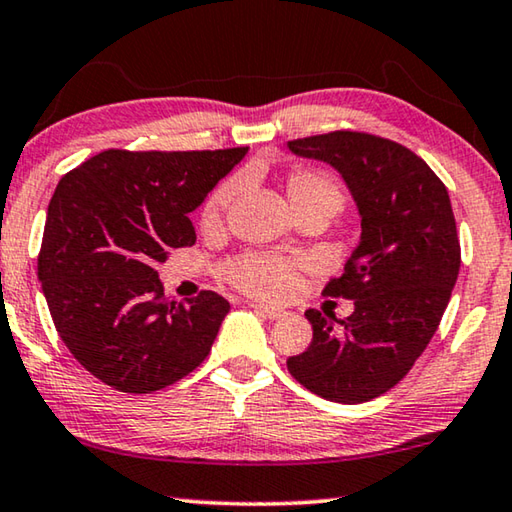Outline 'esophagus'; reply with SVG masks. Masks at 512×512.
I'll use <instances>...</instances> for the list:
<instances>
[{
    "mask_svg": "<svg viewBox=\"0 0 512 512\" xmlns=\"http://www.w3.org/2000/svg\"><path fill=\"white\" fill-rule=\"evenodd\" d=\"M250 307H253L257 314H262L268 320H280V318H287L289 311L282 309V307H271V305H259V302H250Z\"/></svg>",
    "mask_w": 512,
    "mask_h": 512,
    "instance_id": "34e87169",
    "label": "esophagus"
}]
</instances>
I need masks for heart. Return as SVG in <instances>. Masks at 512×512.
<instances>
[{"mask_svg":"<svg viewBox=\"0 0 512 512\" xmlns=\"http://www.w3.org/2000/svg\"><path fill=\"white\" fill-rule=\"evenodd\" d=\"M241 189L239 178H228L216 185L201 207V225L205 230L219 228L223 214ZM287 194L298 216L318 212L327 219L339 214L345 205V194L336 178L318 169H296L287 178ZM305 264L298 259L277 255L248 253L228 266V280L246 293L262 298H287L300 284V271Z\"/></svg>","mask_w":512,"mask_h":512,"instance_id":"heart-1","label":"heart"}]
</instances>
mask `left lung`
I'll list each match as a JSON object with an SVG mask.
<instances>
[{
	"mask_svg": "<svg viewBox=\"0 0 512 512\" xmlns=\"http://www.w3.org/2000/svg\"><path fill=\"white\" fill-rule=\"evenodd\" d=\"M289 149L341 173L361 214V241L325 296L354 300L345 320L307 309L309 348L287 359L293 379L329 402L391 391L436 334L461 268L447 187L429 164L384 137L334 131Z\"/></svg>",
	"mask_w": 512,
	"mask_h": 512,
	"instance_id": "8db88e82",
	"label": "left lung"
}]
</instances>
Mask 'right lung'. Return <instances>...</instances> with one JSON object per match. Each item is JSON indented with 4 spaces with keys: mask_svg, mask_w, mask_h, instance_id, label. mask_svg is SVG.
I'll return each mask as SVG.
<instances>
[{
    "mask_svg": "<svg viewBox=\"0 0 512 512\" xmlns=\"http://www.w3.org/2000/svg\"><path fill=\"white\" fill-rule=\"evenodd\" d=\"M248 146L108 149L60 178L38 255L49 314L81 366L121 393H153L196 370L230 302L164 296L155 266L194 246L189 221Z\"/></svg>",
    "mask_w": 512,
    "mask_h": 512,
    "instance_id": "right-lung-1",
    "label": "right lung"
}]
</instances>
